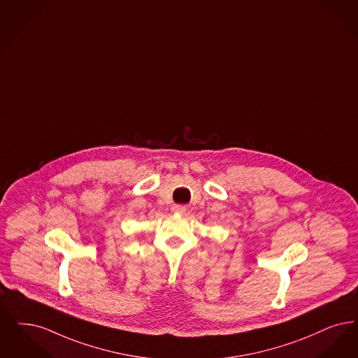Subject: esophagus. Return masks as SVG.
<instances>
[{
	"label": "esophagus",
	"instance_id": "esophagus-1",
	"mask_svg": "<svg viewBox=\"0 0 358 358\" xmlns=\"http://www.w3.org/2000/svg\"><path fill=\"white\" fill-rule=\"evenodd\" d=\"M185 210L186 206H184V205H174L172 208L173 213H178V215H184Z\"/></svg>",
	"mask_w": 358,
	"mask_h": 358
}]
</instances>
